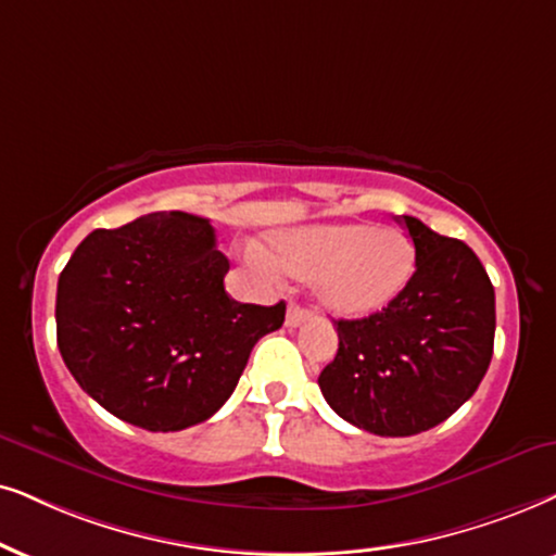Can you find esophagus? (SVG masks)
Returning a JSON list of instances; mask_svg holds the SVG:
<instances>
[{
	"label": "esophagus",
	"mask_w": 556,
	"mask_h": 556,
	"mask_svg": "<svg viewBox=\"0 0 556 556\" xmlns=\"http://www.w3.org/2000/svg\"><path fill=\"white\" fill-rule=\"evenodd\" d=\"M305 318H307L305 307H300V305H294V302H290V307H287V326L298 328L300 323H305Z\"/></svg>",
	"instance_id": "1"
}]
</instances>
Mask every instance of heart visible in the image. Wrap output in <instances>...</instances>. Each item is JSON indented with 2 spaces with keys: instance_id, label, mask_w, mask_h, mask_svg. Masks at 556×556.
Masks as SVG:
<instances>
[{
  "instance_id": "1",
  "label": "heart",
  "mask_w": 556,
  "mask_h": 556,
  "mask_svg": "<svg viewBox=\"0 0 556 556\" xmlns=\"http://www.w3.org/2000/svg\"><path fill=\"white\" fill-rule=\"evenodd\" d=\"M282 271L311 279L318 307L339 318H367L388 307L416 271V245L400 228L369 223H323L271 238ZM251 262L271 271L266 251L251 245Z\"/></svg>"
}]
</instances>
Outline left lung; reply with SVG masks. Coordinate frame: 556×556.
I'll list each match as a JSON object with an SVG mask.
<instances>
[{
    "mask_svg": "<svg viewBox=\"0 0 556 556\" xmlns=\"http://www.w3.org/2000/svg\"><path fill=\"white\" fill-rule=\"evenodd\" d=\"M416 271L388 307L339 320V351L320 371L326 403L377 435L444 424L480 388L493 359L495 290L465 241L400 217Z\"/></svg>",
    "mask_w": 556,
    "mask_h": 556,
    "instance_id": "obj_1",
    "label": "left lung"
}]
</instances>
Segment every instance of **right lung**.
<instances>
[{"mask_svg": "<svg viewBox=\"0 0 556 556\" xmlns=\"http://www.w3.org/2000/svg\"><path fill=\"white\" fill-rule=\"evenodd\" d=\"M228 269L210 220L179 210L89 233L55 292L59 351L79 388L146 431L220 410L256 341L285 323V302L230 300Z\"/></svg>", "mask_w": 556, "mask_h": 556, "instance_id": "add662e5", "label": "right lung"}]
</instances>
